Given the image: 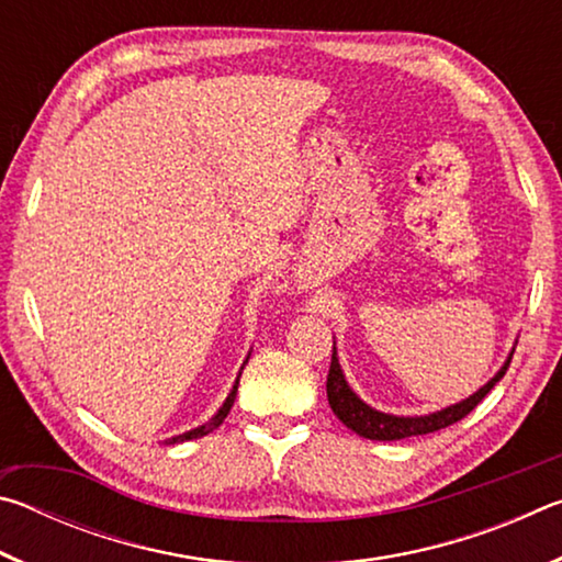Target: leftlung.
I'll use <instances>...</instances> for the list:
<instances>
[{"mask_svg":"<svg viewBox=\"0 0 562 562\" xmlns=\"http://www.w3.org/2000/svg\"><path fill=\"white\" fill-rule=\"evenodd\" d=\"M513 351H516V349H513ZM513 351L508 355L506 364L498 369V374L493 376L486 386H481L473 396L463 398V402L453 404V406H446V408H441V412H434V414H426V416H394V414L376 412V408L364 404L355 392H351L345 374H341L337 349H335V351H331V364H329V374H327V398H329L331 412L337 414L339 422L355 434L364 436V439L398 441V439H406V436L431 434V431L446 429V426H451L456 422H461L465 414H471L473 408L479 406L481 398L486 396L491 389L501 382L503 374H506Z\"/></svg>","mask_w":562,"mask_h":562,"instance_id":"1","label":"left lung"}]
</instances>
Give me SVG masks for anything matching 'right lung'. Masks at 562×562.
<instances>
[{
  "mask_svg": "<svg viewBox=\"0 0 562 562\" xmlns=\"http://www.w3.org/2000/svg\"><path fill=\"white\" fill-rule=\"evenodd\" d=\"M247 359H250V355H247ZM247 359H245V364H247ZM245 364H243V369H245ZM240 374H243V372H240ZM237 384H240V376L235 379V384H233V389H231V394H227L225 404H223L221 408H217V414L211 418V422H205L203 426H198V429H190V431H186V434H178V436H173V439H168L166 443H183V441H190V439H201V436L215 431L217 426H221V424L225 422V416L231 414V408H233V404H235Z\"/></svg>",
  "mask_w": 562,
  "mask_h": 562,
  "instance_id": "right-lung-1",
  "label": "right lung"
}]
</instances>
